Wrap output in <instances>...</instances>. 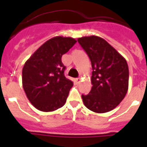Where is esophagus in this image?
Segmentation results:
<instances>
[{
	"label": "esophagus",
	"instance_id": "esophagus-1",
	"mask_svg": "<svg viewBox=\"0 0 147 147\" xmlns=\"http://www.w3.org/2000/svg\"><path fill=\"white\" fill-rule=\"evenodd\" d=\"M75 82L78 85V84H79V83L81 82V78H76L75 79Z\"/></svg>",
	"mask_w": 147,
	"mask_h": 147
}]
</instances>
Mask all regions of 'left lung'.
<instances>
[{
    "mask_svg": "<svg viewBox=\"0 0 147 147\" xmlns=\"http://www.w3.org/2000/svg\"><path fill=\"white\" fill-rule=\"evenodd\" d=\"M78 42L88 55L92 67V87L89 94L82 95L85 107L95 113L114 109L128 90L127 62L120 53L97 36L78 38Z\"/></svg>",
    "mask_w": 147,
    "mask_h": 147,
    "instance_id": "1",
    "label": "left lung"
}]
</instances>
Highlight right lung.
I'll use <instances>...</instances> for the list:
<instances>
[{
	"mask_svg": "<svg viewBox=\"0 0 147 147\" xmlns=\"http://www.w3.org/2000/svg\"><path fill=\"white\" fill-rule=\"evenodd\" d=\"M77 42L71 37L55 36L31 55L22 71L23 88L34 107L44 112L62 107L73 85L64 76L62 56Z\"/></svg>",
	"mask_w": 147,
	"mask_h": 147,
	"instance_id": "obj_1",
	"label": "right lung"
}]
</instances>
